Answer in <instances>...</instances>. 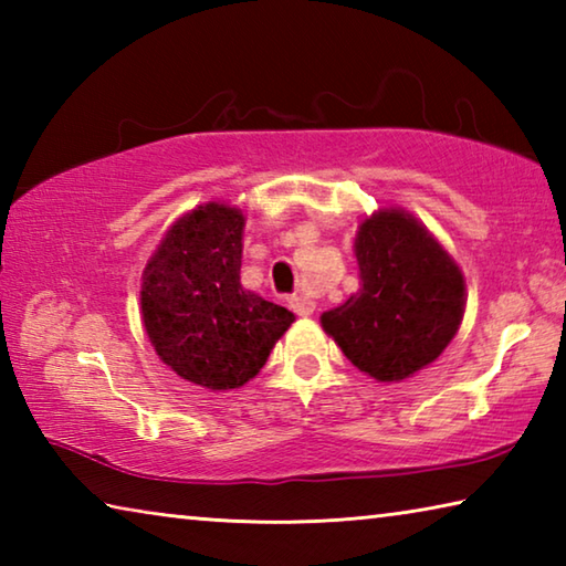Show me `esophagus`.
<instances>
[{
    "mask_svg": "<svg viewBox=\"0 0 566 566\" xmlns=\"http://www.w3.org/2000/svg\"><path fill=\"white\" fill-rule=\"evenodd\" d=\"M290 306L294 314H300V317H310V314H314V302L306 300V296H292Z\"/></svg>",
    "mask_w": 566,
    "mask_h": 566,
    "instance_id": "1",
    "label": "esophagus"
}]
</instances>
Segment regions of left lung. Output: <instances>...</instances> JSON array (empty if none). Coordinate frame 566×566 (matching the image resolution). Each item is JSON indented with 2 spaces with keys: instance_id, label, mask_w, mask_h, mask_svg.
<instances>
[{
  "instance_id": "1",
  "label": "left lung",
  "mask_w": 566,
  "mask_h": 566,
  "mask_svg": "<svg viewBox=\"0 0 566 566\" xmlns=\"http://www.w3.org/2000/svg\"><path fill=\"white\" fill-rule=\"evenodd\" d=\"M354 252L359 292L324 312L322 327L369 377L407 379L457 334L464 276L437 239L399 209L364 219Z\"/></svg>"
}]
</instances>
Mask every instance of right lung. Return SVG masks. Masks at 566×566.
I'll use <instances>...</instances> for the list:
<instances>
[{
  "mask_svg": "<svg viewBox=\"0 0 566 566\" xmlns=\"http://www.w3.org/2000/svg\"><path fill=\"white\" fill-rule=\"evenodd\" d=\"M244 217L207 205L177 219L142 280V317L161 361L207 389H237L264 367L294 314L247 292Z\"/></svg>",
  "mask_w": 566,
  "mask_h": 566,
  "instance_id": "right-lung-1",
  "label": "right lung"
}]
</instances>
